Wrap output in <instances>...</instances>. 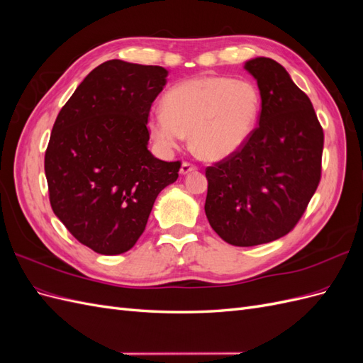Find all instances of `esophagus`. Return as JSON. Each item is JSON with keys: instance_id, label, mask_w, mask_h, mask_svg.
Segmentation results:
<instances>
[{"instance_id": "esophagus-1", "label": "esophagus", "mask_w": 363, "mask_h": 363, "mask_svg": "<svg viewBox=\"0 0 363 363\" xmlns=\"http://www.w3.org/2000/svg\"><path fill=\"white\" fill-rule=\"evenodd\" d=\"M199 169V167H196V164H194V163H191V162H183L182 163V168H180V174H189V172H192V171H196Z\"/></svg>"}]
</instances>
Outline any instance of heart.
<instances>
[{
    "mask_svg": "<svg viewBox=\"0 0 363 363\" xmlns=\"http://www.w3.org/2000/svg\"><path fill=\"white\" fill-rule=\"evenodd\" d=\"M260 92L245 79L196 77L172 86L163 111L151 113L148 128L163 150H172L191 133L204 160H223L242 147L260 113Z\"/></svg>",
    "mask_w": 363,
    "mask_h": 363,
    "instance_id": "b5f03b06",
    "label": "heart"
}]
</instances>
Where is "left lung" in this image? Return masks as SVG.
<instances>
[{
  "mask_svg": "<svg viewBox=\"0 0 363 363\" xmlns=\"http://www.w3.org/2000/svg\"><path fill=\"white\" fill-rule=\"evenodd\" d=\"M262 98L259 125L232 156L206 168L208 224L235 247L288 235L321 180L324 131L315 108L280 63H245Z\"/></svg>",
  "mask_w": 363,
  "mask_h": 363,
  "instance_id": "obj_1",
  "label": "left lung"
}]
</instances>
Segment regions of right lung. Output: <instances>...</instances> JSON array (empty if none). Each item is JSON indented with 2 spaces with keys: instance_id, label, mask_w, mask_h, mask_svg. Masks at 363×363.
I'll list each match as a JSON object with an SVG mask.
<instances>
[{
  "instance_id": "obj_1",
  "label": "right lung",
  "mask_w": 363,
  "mask_h": 363,
  "mask_svg": "<svg viewBox=\"0 0 363 363\" xmlns=\"http://www.w3.org/2000/svg\"><path fill=\"white\" fill-rule=\"evenodd\" d=\"M168 71L107 60L87 74L62 107L45 151L52 212L80 244L115 256L144 233L159 192L182 162L148 151L151 104Z\"/></svg>"
}]
</instances>
